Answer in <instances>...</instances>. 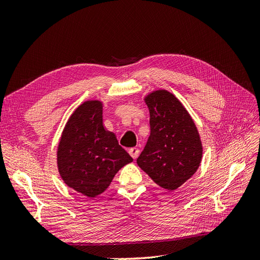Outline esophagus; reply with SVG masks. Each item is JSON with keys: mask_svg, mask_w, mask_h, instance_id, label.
<instances>
[{"mask_svg": "<svg viewBox=\"0 0 260 260\" xmlns=\"http://www.w3.org/2000/svg\"><path fill=\"white\" fill-rule=\"evenodd\" d=\"M129 154L132 156L133 159H137L138 156L140 155V149L138 147H132L129 149Z\"/></svg>", "mask_w": 260, "mask_h": 260, "instance_id": "34e87169", "label": "esophagus"}]
</instances>
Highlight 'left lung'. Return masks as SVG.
<instances>
[{"label":"left lung","mask_w":260,"mask_h":260,"mask_svg":"<svg viewBox=\"0 0 260 260\" xmlns=\"http://www.w3.org/2000/svg\"><path fill=\"white\" fill-rule=\"evenodd\" d=\"M151 136L137 162L156 184L175 191L199 169L203 145L198 128L182 103L167 90L144 98Z\"/></svg>","instance_id":"1"}]
</instances>
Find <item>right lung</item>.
Listing matches in <instances>:
<instances>
[{
	"label": "right lung",
	"mask_w": 260,
	"mask_h": 260,
	"mask_svg": "<svg viewBox=\"0 0 260 260\" xmlns=\"http://www.w3.org/2000/svg\"><path fill=\"white\" fill-rule=\"evenodd\" d=\"M132 157L103 125V103L85 101L69 117L57 147L62 181L86 198H95L111 184Z\"/></svg>",
	"instance_id": "right-lung-1"
}]
</instances>
